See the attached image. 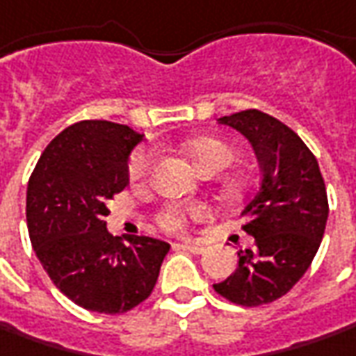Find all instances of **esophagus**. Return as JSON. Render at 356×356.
<instances>
[{"mask_svg": "<svg viewBox=\"0 0 356 356\" xmlns=\"http://www.w3.org/2000/svg\"><path fill=\"white\" fill-rule=\"evenodd\" d=\"M173 248H177V250L193 252V254H202V252L207 250L202 244H193V242H179V244H173Z\"/></svg>", "mask_w": 356, "mask_h": 356, "instance_id": "34e87169", "label": "esophagus"}]
</instances>
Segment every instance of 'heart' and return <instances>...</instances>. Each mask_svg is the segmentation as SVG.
I'll use <instances>...</instances> for the list:
<instances>
[{
    "label": "heart",
    "instance_id": "heart-1",
    "mask_svg": "<svg viewBox=\"0 0 356 356\" xmlns=\"http://www.w3.org/2000/svg\"><path fill=\"white\" fill-rule=\"evenodd\" d=\"M185 152L191 155L193 163L201 171H222L234 161V149L227 141L216 138H195L185 143ZM155 165L154 147H140L131 155L128 165L129 181L131 183H143L147 181ZM209 213L204 204H165L157 213L159 227L167 232H179L183 230L191 218H201Z\"/></svg>",
    "mask_w": 356,
    "mask_h": 356
}]
</instances>
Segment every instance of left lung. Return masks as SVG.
I'll return each mask as SVG.
<instances>
[{
	"label": "left lung",
	"instance_id": "obj_1",
	"mask_svg": "<svg viewBox=\"0 0 356 356\" xmlns=\"http://www.w3.org/2000/svg\"><path fill=\"white\" fill-rule=\"evenodd\" d=\"M218 122L248 138L262 183L242 211L254 246L238 252L236 272L213 288L230 303L256 307L284 298L312 266L329 215L327 189L312 149L274 116L244 110Z\"/></svg>",
	"mask_w": 356,
	"mask_h": 356
}]
</instances>
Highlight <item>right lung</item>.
<instances>
[{
	"label": "right lung",
	"instance_id": "1",
	"mask_svg": "<svg viewBox=\"0 0 356 356\" xmlns=\"http://www.w3.org/2000/svg\"><path fill=\"white\" fill-rule=\"evenodd\" d=\"M141 138L129 126L82 120L47 145L29 177L33 250L56 288L88 312L116 315L147 300L171 248L106 230L108 202L128 187L129 154Z\"/></svg>",
	"mask_w": 356,
	"mask_h": 356
}]
</instances>
